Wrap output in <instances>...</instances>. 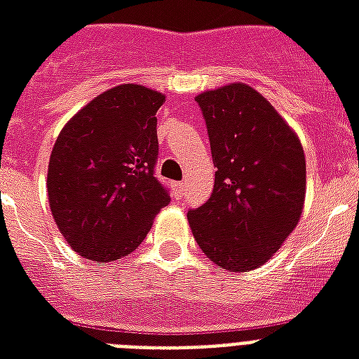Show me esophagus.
<instances>
[{
  "label": "esophagus",
  "mask_w": 359,
  "mask_h": 359,
  "mask_svg": "<svg viewBox=\"0 0 359 359\" xmlns=\"http://www.w3.org/2000/svg\"><path fill=\"white\" fill-rule=\"evenodd\" d=\"M182 188H184V182H175V184H173L175 196H177V197L182 196Z\"/></svg>",
  "instance_id": "1"
}]
</instances>
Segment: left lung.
Here are the masks:
<instances>
[{"mask_svg":"<svg viewBox=\"0 0 359 359\" xmlns=\"http://www.w3.org/2000/svg\"><path fill=\"white\" fill-rule=\"evenodd\" d=\"M207 123L216 171L214 191L188 212L201 251L229 272L262 266L300 222L306 154L296 132L245 83L196 97Z\"/></svg>","mask_w":359,"mask_h":359,"instance_id":"left-lung-1","label":"left lung"}]
</instances>
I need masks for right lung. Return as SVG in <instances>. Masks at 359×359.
<instances>
[{
  "instance_id": "right-lung-1",
  "label": "right lung",
  "mask_w": 359,
  "mask_h": 359,
  "mask_svg": "<svg viewBox=\"0 0 359 359\" xmlns=\"http://www.w3.org/2000/svg\"><path fill=\"white\" fill-rule=\"evenodd\" d=\"M163 102L162 93L123 83L93 98L59 132L48 163V203L78 255L97 262L130 255L169 203L154 177Z\"/></svg>"
}]
</instances>
